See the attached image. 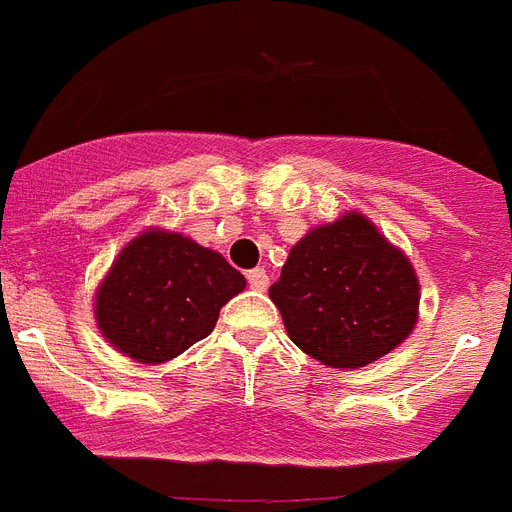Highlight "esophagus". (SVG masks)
<instances>
[{
    "instance_id": "1",
    "label": "esophagus",
    "mask_w": 512,
    "mask_h": 512,
    "mask_svg": "<svg viewBox=\"0 0 512 512\" xmlns=\"http://www.w3.org/2000/svg\"><path fill=\"white\" fill-rule=\"evenodd\" d=\"M247 281H249V286L255 289V292H265V289H268V284H270V278H268V273H265V268L249 270Z\"/></svg>"
}]
</instances>
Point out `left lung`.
<instances>
[{
  "instance_id": "1",
  "label": "left lung",
  "mask_w": 512,
  "mask_h": 512,
  "mask_svg": "<svg viewBox=\"0 0 512 512\" xmlns=\"http://www.w3.org/2000/svg\"><path fill=\"white\" fill-rule=\"evenodd\" d=\"M268 294L292 342L331 368H363L392 352L421 302L410 260L360 213L307 231Z\"/></svg>"
}]
</instances>
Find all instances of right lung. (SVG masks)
I'll list each match as a JSON object with an SVG mask.
<instances>
[{
	"instance_id": "right-lung-1",
	"label": "right lung",
	"mask_w": 512,
	"mask_h": 512,
	"mask_svg": "<svg viewBox=\"0 0 512 512\" xmlns=\"http://www.w3.org/2000/svg\"><path fill=\"white\" fill-rule=\"evenodd\" d=\"M247 281L226 257L189 236L149 228L120 249L97 289V326L139 363H165L215 328Z\"/></svg>"
}]
</instances>
